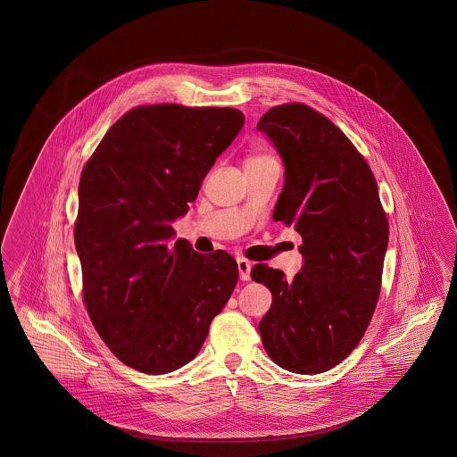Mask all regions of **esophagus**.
Returning <instances> with one entry per match:
<instances>
[{
	"label": "esophagus",
	"instance_id": "34e87169",
	"mask_svg": "<svg viewBox=\"0 0 457 457\" xmlns=\"http://www.w3.org/2000/svg\"><path fill=\"white\" fill-rule=\"evenodd\" d=\"M251 269H253V264L247 259H237V270H239V278L241 280H249L251 278Z\"/></svg>",
	"mask_w": 457,
	"mask_h": 457
}]
</instances>
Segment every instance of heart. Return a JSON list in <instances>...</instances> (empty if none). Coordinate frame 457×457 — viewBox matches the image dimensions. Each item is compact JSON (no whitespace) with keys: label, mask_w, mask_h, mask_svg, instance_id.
<instances>
[{"label":"heart","mask_w":457,"mask_h":457,"mask_svg":"<svg viewBox=\"0 0 457 457\" xmlns=\"http://www.w3.org/2000/svg\"><path fill=\"white\" fill-rule=\"evenodd\" d=\"M269 158H270V156L264 155V154H253V155L247 156L245 165H249V163H259V162H266Z\"/></svg>","instance_id":"obj_1"}]
</instances>
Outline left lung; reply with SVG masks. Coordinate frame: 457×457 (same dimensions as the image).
Returning <instances> with one entry per match:
<instances>
[{
  "mask_svg": "<svg viewBox=\"0 0 457 457\" xmlns=\"http://www.w3.org/2000/svg\"><path fill=\"white\" fill-rule=\"evenodd\" d=\"M284 163L274 220L302 236L303 266L287 282L259 264L251 276L272 292L259 322L268 355L301 375L323 373L352 353L377 307L388 221L365 158L322 113L272 107L257 123Z\"/></svg>",
  "mask_w": 457,
  "mask_h": 457,
  "instance_id": "obj_1",
  "label": "left lung"
}]
</instances>
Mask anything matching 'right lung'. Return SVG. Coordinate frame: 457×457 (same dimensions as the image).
Returning a JSON list of instances; mask_svg holds the SVG:
<instances>
[{"label":"right lung","mask_w":457,"mask_h":457,"mask_svg":"<svg viewBox=\"0 0 457 457\" xmlns=\"http://www.w3.org/2000/svg\"><path fill=\"white\" fill-rule=\"evenodd\" d=\"M243 125L229 107H137L82 170L74 239L84 302L112 353L142 373H170L198 355L236 287L233 257L171 245V223Z\"/></svg>","instance_id":"right-lung-1"}]
</instances>
